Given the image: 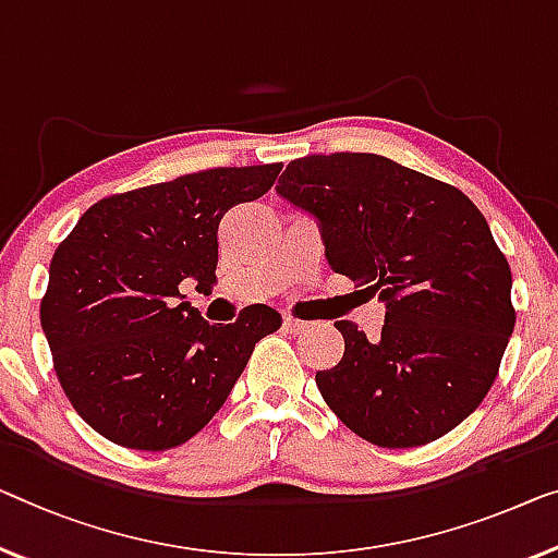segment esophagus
<instances>
[{"label": "esophagus", "mask_w": 558, "mask_h": 558, "mask_svg": "<svg viewBox=\"0 0 558 558\" xmlns=\"http://www.w3.org/2000/svg\"><path fill=\"white\" fill-rule=\"evenodd\" d=\"M282 328H286L288 332H293V336H298V332H303L307 328V323L293 318V315H286V318H282Z\"/></svg>", "instance_id": "obj_1"}]
</instances>
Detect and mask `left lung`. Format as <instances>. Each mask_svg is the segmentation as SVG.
I'll return each mask as SVG.
<instances>
[{
	"label": "left lung",
	"instance_id": "1",
	"mask_svg": "<svg viewBox=\"0 0 558 558\" xmlns=\"http://www.w3.org/2000/svg\"><path fill=\"white\" fill-rule=\"evenodd\" d=\"M276 190L318 220L330 268L386 303L376 340L336 323L343 359L315 373L330 411L380 448L430 444L469 418L517 323L509 260L478 207L371 153L301 157Z\"/></svg>",
	"mask_w": 558,
	"mask_h": 558
}]
</instances>
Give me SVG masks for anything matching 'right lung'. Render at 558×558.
<instances>
[{"instance_id":"1","label":"right lung","mask_w":558,"mask_h":558,"mask_svg":"<svg viewBox=\"0 0 558 558\" xmlns=\"http://www.w3.org/2000/svg\"><path fill=\"white\" fill-rule=\"evenodd\" d=\"M280 162L213 168L99 199L49 263L39 305L64 396L99 436L168 451L203 430L253 355L280 328L268 305L210 326L180 282H215L218 228L263 197Z\"/></svg>"}]
</instances>
